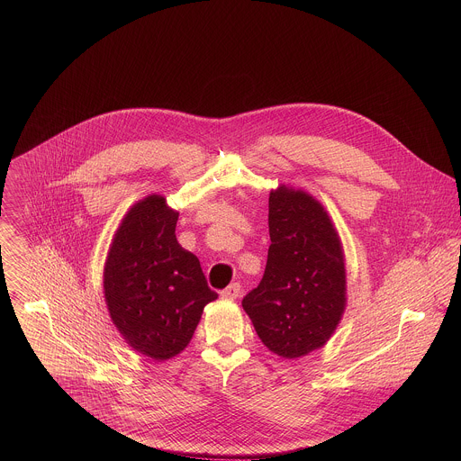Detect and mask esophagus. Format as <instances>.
Segmentation results:
<instances>
[{
    "instance_id": "obj_1",
    "label": "esophagus",
    "mask_w": 461,
    "mask_h": 461,
    "mask_svg": "<svg viewBox=\"0 0 461 461\" xmlns=\"http://www.w3.org/2000/svg\"><path fill=\"white\" fill-rule=\"evenodd\" d=\"M240 294H241V285L238 282L230 284L229 287H225L221 291V298H225V300H236Z\"/></svg>"
}]
</instances>
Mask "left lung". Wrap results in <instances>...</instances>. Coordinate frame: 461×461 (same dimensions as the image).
Masks as SVG:
<instances>
[{
	"label": "left lung",
	"mask_w": 461,
	"mask_h": 461,
	"mask_svg": "<svg viewBox=\"0 0 461 461\" xmlns=\"http://www.w3.org/2000/svg\"><path fill=\"white\" fill-rule=\"evenodd\" d=\"M269 250L261 284L243 309L264 346L282 358L327 344L346 309V269L325 207L303 190L269 194Z\"/></svg>",
	"instance_id": "1"
}]
</instances>
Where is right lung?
<instances>
[{
  "mask_svg": "<svg viewBox=\"0 0 461 461\" xmlns=\"http://www.w3.org/2000/svg\"><path fill=\"white\" fill-rule=\"evenodd\" d=\"M179 212L161 195L138 200L122 218L104 264V300L113 325L138 353L158 362L192 340L209 289L197 256L176 238Z\"/></svg>",
  "mask_w": 461,
  "mask_h": 461,
  "instance_id": "add662e5",
  "label": "right lung"
}]
</instances>
